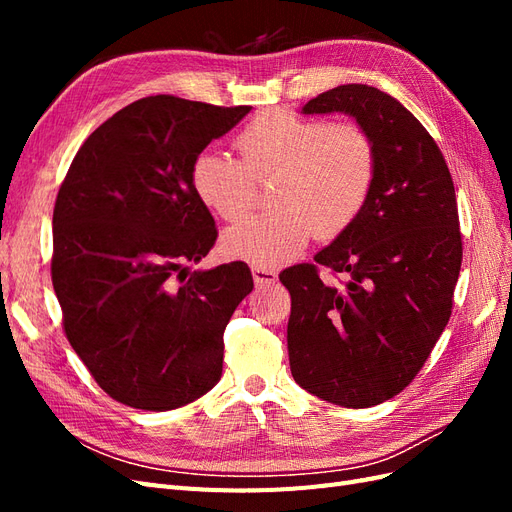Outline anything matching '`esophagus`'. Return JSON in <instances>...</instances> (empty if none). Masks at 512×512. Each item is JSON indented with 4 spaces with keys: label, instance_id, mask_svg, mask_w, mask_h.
<instances>
[{
    "label": "esophagus",
    "instance_id": "34e87169",
    "mask_svg": "<svg viewBox=\"0 0 512 512\" xmlns=\"http://www.w3.org/2000/svg\"><path fill=\"white\" fill-rule=\"evenodd\" d=\"M252 277L256 286H271L277 282V273L267 267H252Z\"/></svg>",
    "mask_w": 512,
    "mask_h": 512
}]
</instances>
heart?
Wrapping results in <instances>:
<instances>
[{
  "label": "heart",
  "mask_w": 512,
  "mask_h": 512,
  "mask_svg": "<svg viewBox=\"0 0 512 512\" xmlns=\"http://www.w3.org/2000/svg\"><path fill=\"white\" fill-rule=\"evenodd\" d=\"M243 164L218 151L192 162V188L218 218L235 222L250 211L256 183L277 179L269 215H254L224 232L222 250L254 267L297 258L314 230L331 239L363 211L376 177V149L354 123L331 126L290 111L258 115L237 134Z\"/></svg>",
  "instance_id": "obj_1"
}]
</instances>
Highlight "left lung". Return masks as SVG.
<instances>
[{"instance_id":"1","label":"left lung","mask_w":512,"mask_h":512,"mask_svg":"<svg viewBox=\"0 0 512 512\" xmlns=\"http://www.w3.org/2000/svg\"><path fill=\"white\" fill-rule=\"evenodd\" d=\"M342 113L376 149L363 211L314 256L342 273L324 284L316 265L286 269L288 356L301 389L329 404L369 408L414 380L451 318L461 269L455 185L442 151L408 108L369 85H339L303 106Z\"/></svg>"}]
</instances>
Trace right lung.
Returning <instances> with one entry per match:
<instances>
[{
    "label": "right lung",
    "instance_id": "obj_1",
    "mask_svg": "<svg viewBox=\"0 0 512 512\" xmlns=\"http://www.w3.org/2000/svg\"><path fill=\"white\" fill-rule=\"evenodd\" d=\"M252 106L149 96L91 132L53 211V288L89 374L130 408L166 412L222 378L224 329L254 280L198 265L218 237L192 162Z\"/></svg>",
    "mask_w": 512,
    "mask_h": 512
}]
</instances>
